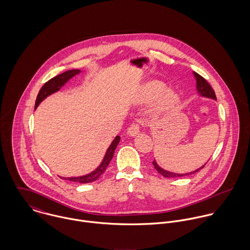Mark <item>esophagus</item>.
<instances>
[{
	"label": "esophagus",
	"mask_w": 250,
	"mask_h": 250,
	"mask_svg": "<svg viewBox=\"0 0 250 250\" xmlns=\"http://www.w3.org/2000/svg\"><path fill=\"white\" fill-rule=\"evenodd\" d=\"M140 133V125L138 123H133L127 131V134L129 137H136Z\"/></svg>",
	"instance_id": "34e87169"
}]
</instances>
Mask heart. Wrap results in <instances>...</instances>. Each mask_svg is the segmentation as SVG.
Returning a JSON list of instances; mask_svg holds the SVG:
<instances>
[{
    "instance_id": "b5f03b06",
    "label": "heart",
    "mask_w": 250,
    "mask_h": 250,
    "mask_svg": "<svg viewBox=\"0 0 250 250\" xmlns=\"http://www.w3.org/2000/svg\"><path fill=\"white\" fill-rule=\"evenodd\" d=\"M166 87L167 85L163 82H160L157 80L150 81L146 83L142 87L139 93L138 100L141 103H151L158 99L162 93L166 90ZM179 102H180V97L178 93L172 89H169V90H167L159 99L156 107L160 111L169 110L176 107Z\"/></svg>"
}]
</instances>
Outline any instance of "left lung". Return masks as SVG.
<instances>
[{
    "instance_id": "8db88e82",
    "label": "left lung",
    "mask_w": 250,
    "mask_h": 250,
    "mask_svg": "<svg viewBox=\"0 0 250 250\" xmlns=\"http://www.w3.org/2000/svg\"><path fill=\"white\" fill-rule=\"evenodd\" d=\"M193 76L195 78V81H196V90L198 92V94L202 97H206V98H210V99H213V100H216V96H215V93H214V89L212 88V86L209 84V83L203 78L201 77L199 74H197L196 72H193ZM153 166L155 167V169L160 173L162 174L164 177L166 178H174V177H182V176H187V175H190V174H193L195 172H197L198 170L202 169L205 165H203L202 167H200L199 168L195 169L194 171H191V172H188V173H175V172H171V171H168V170H166L164 168H162L158 164L157 162L154 160L153 161Z\"/></svg>"
}]
</instances>
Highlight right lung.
Wrapping results in <instances>:
<instances>
[{"mask_svg": "<svg viewBox=\"0 0 250 250\" xmlns=\"http://www.w3.org/2000/svg\"><path fill=\"white\" fill-rule=\"evenodd\" d=\"M81 70L79 69H72V70H68V71L63 72L62 74H60L56 77H54L53 79L49 80L47 83H44V85L41 87V89L39 90L37 97L36 100V106L35 108L38 107V105L48 96H50L51 94L59 91L71 78L74 76L78 75L81 73ZM120 141V137L116 136L114 138V140L112 141V143H110V145L108 146L107 149V152L104 156L103 161L101 162V164L99 165V167L94 169L92 172L83 175V176H78V177H62L63 180H69L72 182H78V183H82V184H86V183H91L96 181L99 177H101V175L105 172V170L107 169V166L109 164V162L111 161L113 154H114V150L116 149L118 143ZM62 178V177H61Z\"/></svg>", "mask_w": 250, "mask_h": 250, "instance_id": "obj_1", "label": "right lung"}]
</instances>
